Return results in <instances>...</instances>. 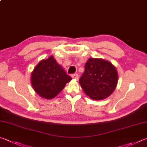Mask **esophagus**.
<instances>
[{
  "label": "esophagus",
  "mask_w": 147,
  "mask_h": 147,
  "mask_svg": "<svg viewBox=\"0 0 147 147\" xmlns=\"http://www.w3.org/2000/svg\"><path fill=\"white\" fill-rule=\"evenodd\" d=\"M71 77H72V78L75 79H76V80H78V79H79V75H78V74H72V75H71Z\"/></svg>",
  "instance_id": "esophagus-1"
}]
</instances>
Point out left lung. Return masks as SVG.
Segmentation results:
<instances>
[{
	"mask_svg": "<svg viewBox=\"0 0 147 147\" xmlns=\"http://www.w3.org/2000/svg\"><path fill=\"white\" fill-rule=\"evenodd\" d=\"M117 79L116 69L110 62L90 58L85 64L79 83L90 98L101 100L112 94L117 86Z\"/></svg>",
	"mask_w": 147,
	"mask_h": 147,
	"instance_id": "1",
	"label": "left lung"
}]
</instances>
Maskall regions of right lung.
Segmentation results:
<instances>
[{"label": "right lung", "instance_id": "add662e5", "mask_svg": "<svg viewBox=\"0 0 147 147\" xmlns=\"http://www.w3.org/2000/svg\"><path fill=\"white\" fill-rule=\"evenodd\" d=\"M33 89L40 96L47 99L55 97L71 78L57 63L53 56L38 63L32 73Z\"/></svg>", "mask_w": 147, "mask_h": 147}]
</instances>
